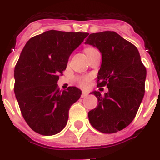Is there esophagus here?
I'll use <instances>...</instances> for the list:
<instances>
[{"instance_id":"34e87169","label":"esophagus","mask_w":160,"mask_h":160,"mask_svg":"<svg viewBox=\"0 0 160 160\" xmlns=\"http://www.w3.org/2000/svg\"><path fill=\"white\" fill-rule=\"evenodd\" d=\"M88 95V93L85 91H83L82 93H81V98H84V97H86Z\"/></svg>"}]
</instances>
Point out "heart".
Returning <instances> with one entry per match:
<instances>
[{"label":"heart","instance_id":"1","mask_svg":"<svg viewBox=\"0 0 160 160\" xmlns=\"http://www.w3.org/2000/svg\"><path fill=\"white\" fill-rule=\"evenodd\" d=\"M93 50H94V48H87L84 49V52L86 54H88L89 52ZM76 80H77L78 84H80V86L87 87L89 83V80H90V77L89 76H80V77H78Z\"/></svg>","mask_w":160,"mask_h":160}]
</instances>
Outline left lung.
<instances>
[{"instance_id": "1", "label": "left lung", "mask_w": 160, "mask_h": 160, "mask_svg": "<svg viewBox=\"0 0 160 160\" xmlns=\"http://www.w3.org/2000/svg\"><path fill=\"white\" fill-rule=\"evenodd\" d=\"M84 43L100 51L98 87L108 88L103 96L93 92L98 104L89 112V122L102 133H115L136 117L145 94L146 69L136 47L113 31L91 33Z\"/></svg>"}]
</instances>
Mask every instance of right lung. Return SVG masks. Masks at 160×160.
<instances>
[{
  "instance_id": "right-lung-1",
  "label": "right lung",
  "mask_w": 160,
  "mask_h": 160,
  "mask_svg": "<svg viewBox=\"0 0 160 160\" xmlns=\"http://www.w3.org/2000/svg\"><path fill=\"white\" fill-rule=\"evenodd\" d=\"M88 33L46 31L28 40L15 67V93L21 113L30 128L52 136L67 123L69 109L80 98L75 86L60 91L58 81L69 57Z\"/></svg>"
}]
</instances>
